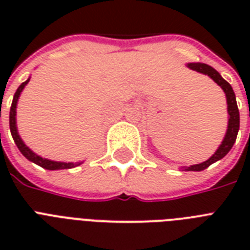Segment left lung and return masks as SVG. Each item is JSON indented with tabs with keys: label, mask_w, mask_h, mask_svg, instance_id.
I'll use <instances>...</instances> for the list:
<instances>
[{
	"label": "left lung",
	"mask_w": 250,
	"mask_h": 250,
	"mask_svg": "<svg viewBox=\"0 0 250 250\" xmlns=\"http://www.w3.org/2000/svg\"><path fill=\"white\" fill-rule=\"evenodd\" d=\"M187 67H189L193 71L201 72L204 75H208L209 78L215 82L218 85L221 86L223 92L226 93V98H227V111H229V125H227V132L226 136L222 141V144L219 145V148L217 149V152L214 153L213 156L210 157L209 160L202 162V164L193 165L189 167H183L186 171H202L208 168L210 165H213L214 162L222 160L227 153L231 150V148L235 144L237 137V132H239V127H240V114H239V109H237L236 104V96L233 93L232 86L229 85V82H226L221 76V74L214 70L211 66L206 63H188Z\"/></svg>",
	"instance_id": "1"
}]
</instances>
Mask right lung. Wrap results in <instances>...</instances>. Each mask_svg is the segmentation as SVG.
<instances>
[{
    "label": "right lung",
    "instance_id": "obj_1",
    "mask_svg": "<svg viewBox=\"0 0 250 250\" xmlns=\"http://www.w3.org/2000/svg\"><path fill=\"white\" fill-rule=\"evenodd\" d=\"M28 82L29 79H27L24 83H21V85H19V88H18L15 94H14L13 104H11V107H10V132H11V136H13L18 149L21 150V154H23L27 160L33 162V164L39 165V166H41L42 168H46V170H63V168H72V167H76L79 166V165H82L83 162H76V164H74V162H68L67 164V162H57V161H50L46 160V158H42V157L37 156L36 153H33L32 150L23 143V140H21V136H19V133H18L17 129V104L18 98H19V96H21V90H23V88L28 84Z\"/></svg>",
    "mask_w": 250,
    "mask_h": 250
}]
</instances>
